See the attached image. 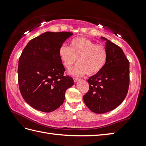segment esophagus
I'll return each instance as SVG.
<instances>
[{
  "mask_svg": "<svg viewBox=\"0 0 146 146\" xmlns=\"http://www.w3.org/2000/svg\"><path fill=\"white\" fill-rule=\"evenodd\" d=\"M80 79H78V78H75L73 79V80H74V82H75V83H76V82H78V81Z\"/></svg>",
  "mask_w": 146,
  "mask_h": 146,
  "instance_id": "esophagus-1",
  "label": "esophagus"
}]
</instances>
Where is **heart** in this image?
Returning a JSON list of instances; mask_svg holds the SVG:
<instances>
[{
	"label": "heart",
	"mask_w": 146,
	"mask_h": 146,
	"mask_svg": "<svg viewBox=\"0 0 146 146\" xmlns=\"http://www.w3.org/2000/svg\"><path fill=\"white\" fill-rule=\"evenodd\" d=\"M59 56L66 70H70L75 64L78 65L70 73L75 76L97 74L103 69L107 60V52L104 46L95 44L92 40L84 37L73 39L69 47L62 45Z\"/></svg>",
	"instance_id": "heart-1"
}]
</instances>
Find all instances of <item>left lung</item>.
<instances>
[{
  "instance_id": "left-lung-1",
  "label": "left lung",
  "mask_w": 146,
  "mask_h": 146,
  "mask_svg": "<svg viewBox=\"0 0 146 146\" xmlns=\"http://www.w3.org/2000/svg\"><path fill=\"white\" fill-rule=\"evenodd\" d=\"M107 60L100 72L88 80L89 90L83 96L85 105L93 112L104 113L122 103L129 85V62L119 46L104 37Z\"/></svg>"
}]
</instances>
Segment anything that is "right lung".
Listing matches in <instances>:
<instances>
[{
	"instance_id": "obj_1",
	"label": "right lung",
	"mask_w": 146,
	"mask_h": 146,
	"mask_svg": "<svg viewBox=\"0 0 146 146\" xmlns=\"http://www.w3.org/2000/svg\"><path fill=\"white\" fill-rule=\"evenodd\" d=\"M73 35L69 32H46L33 39L19 60L18 83L21 94L30 106L51 112L63 104L65 92L74 84L64 76L65 69L59 49Z\"/></svg>"
}]
</instances>
